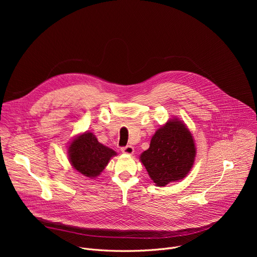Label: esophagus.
<instances>
[{
    "instance_id": "esophagus-1",
    "label": "esophagus",
    "mask_w": 257,
    "mask_h": 257,
    "mask_svg": "<svg viewBox=\"0 0 257 257\" xmlns=\"http://www.w3.org/2000/svg\"><path fill=\"white\" fill-rule=\"evenodd\" d=\"M120 151L123 152L124 154H129V155H131V154H133L134 149H133V147H132V146H126V147H123V148H121Z\"/></svg>"
}]
</instances>
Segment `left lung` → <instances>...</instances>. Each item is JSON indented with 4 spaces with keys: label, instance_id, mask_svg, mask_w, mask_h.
Listing matches in <instances>:
<instances>
[{
    "label": "left lung",
    "instance_id": "8db88e82",
    "mask_svg": "<svg viewBox=\"0 0 257 257\" xmlns=\"http://www.w3.org/2000/svg\"><path fill=\"white\" fill-rule=\"evenodd\" d=\"M195 156L192 133L180 120L171 119L155 132L141 160L153 182L165 186L183 179L192 169Z\"/></svg>",
    "mask_w": 257,
    "mask_h": 257
}]
</instances>
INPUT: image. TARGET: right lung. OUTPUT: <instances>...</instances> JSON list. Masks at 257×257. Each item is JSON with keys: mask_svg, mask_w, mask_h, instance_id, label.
<instances>
[{"mask_svg": "<svg viewBox=\"0 0 257 257\" xmlns=\"http://www.w3.org/2000/svg\"><path fill=\"white\" fill-rule=\"evenodd\" d=\"M116 153L98 142L90 132H85L69 147L70 161L74 169L87 177H97L108 161Z\"/></svg>", "mask_w": 257, "mask_h": 257, "instance_id": "1", "label": "right lung"}]
</instances>
